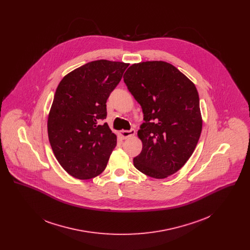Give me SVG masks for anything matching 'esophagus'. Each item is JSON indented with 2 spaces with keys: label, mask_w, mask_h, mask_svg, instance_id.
<instances>
[{
  "label": "esophagus",
  "mask_w": 250,
  "mask_h": 250,
  "mask_svg": "<svg viewBox=\"0 0 250 250\" xmlns=\"http://www.w3.org/2000/svg\"><path fill=\"white\" fill-rule=\"evenodd\" d=\"M136 133L135 129H130V130H122L120 132V136L123 138V139H127V138H130L132 136H134Z\"/></svg>",
  "instance_id": "obj_1"
}]
</instances>
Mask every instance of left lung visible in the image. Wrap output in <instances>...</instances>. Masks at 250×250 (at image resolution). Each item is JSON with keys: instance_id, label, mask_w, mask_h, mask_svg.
<instances>
[{"instance_id": "8db88e82", "label": "left lung", "mask_w": 250, "mask_h": 250, "mask_svg": "<svg viewBox=\"0 0 250 250\" xmlns=\"http://www.w3.org/2000/svg\"><path fill=\"white\" fill-rule=\"evenodd\" d=\"M124 82L142 106L144 123L138 131L143 142L134 166L156 179L175 173L189 159L202 128L200 98L194 83L172 64L134 63Z\"/></svg>"}]
</instances>
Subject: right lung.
Wrapping results in <instances>:
<instances>
[{"mask_svg": "<svg viewBox=\"0 0 250 250\" xmlns=\"http://www.w3.org/2000/svg\"><path fill=\"white\" fill-rule=\"evenodd\" d=\"M129 63L98 60L67 74L50 108L48 134L60 165L81 180L99 175L117 144L107 123V98Z\"/></svg>", "mask_w": 250, "mask_h": 250, "instance_id": "obj_1", "label": "right lung"}]
</instances>
